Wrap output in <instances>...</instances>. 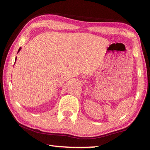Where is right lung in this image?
<instances>
[{
	"mask_svg": "<svg viewBox=\"0 0 150 150\" xmlns=\"http://www.w3.org/2000/svg\"><path fill=\"white\" fill-rule=\"evenodd\" d=\"M20 50H21V47H20V48H19V50H18V52H20ZM15 60H16V59H15ZM15 62H16V61H15Z\"/></svg>",
	"mask_w": 150,
	"mask_h": 150,
	"instance_id": "right-lung-1",
	"label": "right lung"
}]
</instances>
